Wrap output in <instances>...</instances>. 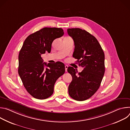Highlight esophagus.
<instances>
[{
	"label": "esophagus",
	"instance_id": "1",
	"mask_svg": "<svg viewBox=\"0 0 130 130\" xmlns=\"http://www.w3.org/2000/svg\"><path fill=\"white\" fill-rule=\"evenodd\" d=\"M68 65H66L65 66V71H67V68H68Z\"/></svg>",
	"mask_w": 130,
	"mask_h": 130
}]
</instances>
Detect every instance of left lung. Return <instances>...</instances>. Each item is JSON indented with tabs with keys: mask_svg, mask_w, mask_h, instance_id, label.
I'll use <instances>...</instances> for the list:
<instances>
[{
	"mask_svg": "<svg viewBox=\"0 0 130 130\" xmlns=\"http://www.w3.org/2000/svg\"><path fill=\"white\" fill-rule=\"evenodd\" d=\"M68 35L75 43L72 57L84 68L78 72L68 67L72 81L68 86V93L73 99L84 101L93 95L99 88L104 72V53L95 36L80 28L67 29Z\"/></svg>",
	"mask_w": 130,
	"mask_h": 130,
	"instance_id": "1",
	"label": "left lung"
}]
</instances>
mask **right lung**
I'll list each match as a JSON object with an SVG mask.
<instances>
[{"label":"right lung","mask_w":130,"mask_h":130,"mask_svg":"<svg viewBox=\"0 0 130 130\" xmlns=\"http://www.w3.org/2000/svg\"><path fill=\"white\" fill-rule=\"evenodd\" d=\"M64 33L62 28L46 27L29 35L24 42L18 55V72L27 91L35 98L50 97L55 82L65 73L63 63L47 64L41 57L50 52L53 41Z\"/></svg>","instance_id":"add662e5"}]
</instances>
